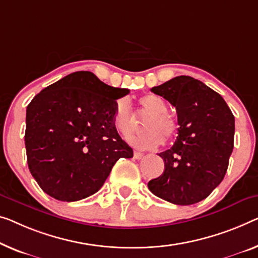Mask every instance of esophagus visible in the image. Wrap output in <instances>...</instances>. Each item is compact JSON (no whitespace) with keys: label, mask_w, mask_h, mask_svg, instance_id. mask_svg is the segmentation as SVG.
I'll return each instance as SVG.
<instances>
[{"label":"esophagus","mask_w":258,"mask_h":258,"mask_svg":"<svg viewBox=\"0 0 258 258\" xmlns=\"http://www.w3.org/2000/svg\"><path fill=\"white\" fill-rule=\"evenodd\" d=\"M133 157H134V159H136V160H141L142 157H144V154L140 153V152H134Z\"/></svg>","instance_id":"obj_1"}]
</instances>
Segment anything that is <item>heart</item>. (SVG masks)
I'll return each mask as SVG.
<instances>
[{
	"mask_svg": "<svg viewBox=\"0 0 258 258\" xmlns=\"http://www.w3.org/2000/svg\"><path fill=\"white\" fill-rule=\"evenodd\" d=\"M141 116H148L145 121V134L133 138L134 147L148 151L163 144L164 137L170 139L177 132V122L168 113V105L163 98L156 95H145L138 101ZM111 122L119 136L128 139L136 132L138 120L126 98L118 99L114 104Z\"/></svg>",
	"mask_w": 258,
	"mask_h": 258,
	"instance_id": "heart-1",
	"label": "heart"
}]
</instances>
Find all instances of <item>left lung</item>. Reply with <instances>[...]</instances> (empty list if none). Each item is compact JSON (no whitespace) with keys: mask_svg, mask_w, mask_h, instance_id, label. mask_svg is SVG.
Segmentation results:
<instances>
[{"mask_svg":"<svg viewBox=\"0 0 258 258\" xmlns=\"http://www.w3.org/2000/svg\"><path fill=\"white\" fill-rule=\"evenodd\" d=\"M151 90L176 107L179 127L174 146L159 154L163 174L149 180L148 189L169 203L192 205L224 179L235 119L218 92L191 76H177Z\"/></svg>","mask_w":258,"mask_h":258,"instance_id":"left-lung-1","label":"left lung"}]
</instances>
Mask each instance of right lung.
Wrapping results in <instances>:
<instances>
[{"label":"right lung","mask_w":258,"mask_h":258,"mask_svg":"<svg viewBox=\"0 0 258 258\" xmlns=\"http://www.w3.org/2000/svg\"><path fill=\"white\" fill-rule=\"evenodd\" d=\"M128 92L91 72H75L34 96L26 109L25 148L44 192L81 201L101 189L120 157H133L111 122L117 99Z\"/></svg>","instance_id":"right-lung-1"}]
</instances>
